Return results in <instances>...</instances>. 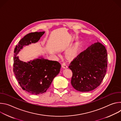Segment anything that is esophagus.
Listing matches in <instances>:
<instances>
[{
	"label": "esophagus",
	"mask_w": 121,
	"mask_h": 121,
	"mask_svg": "<svg viewBox=\"0 0 121 121\" xmlns=\"http://www.w3.org/2000/svg\"><path fill=\"white\" fill-rule=\"evenodd\" d=\"M62 67L63 68H68V65L66 64L65 63H63L62 64Z\"/></svg>",
	"instance_id": "obj_1"
}]
</instances>
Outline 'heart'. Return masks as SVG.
I'll return each mask as SVG.
<instances>
[{"mask_svg": "<svg viewBox=\"0 0 121 121\" xmlns=\"http://www.w3.org/2000/svg\"><path fill=\"white\" fill-rule=\"evenodd\" d=\"M76 54V46H74L72 49L69 51L68 53V56L70 58L73 57Z\"/></svg>", "mask_w": 121, "mask_h": 121, "instance_id": "obj_1", "label": "heart"}]
</instances>
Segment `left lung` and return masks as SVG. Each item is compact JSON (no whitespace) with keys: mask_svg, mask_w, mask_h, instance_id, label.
<instances>
[{"mask_svg":"<svg viewBox=\"0 0 121 121\" xmlns=\"http://www.w3.org/2000/svg\"><path fill=\"white\" fill-rule=\"evenodd\" d=\"M108 57L104 46L98 42L80 53L68 67L73 75L71 83L80 92H88L99 86L106 72Z\"/></svg>","mask_w":121,"mask_h":121,"instance_id":"1","label":"left lung"}]
</instances>
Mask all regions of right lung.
Returning <instances> with one entry per match:
<instances>
[{"label": "right lung", "mask_w": 121, "mask_h": 121, "mask_svg": "<svg viewBox=\"0 0 121 121\" xmlns=\"http://www.w3.org/2000/svg\"><path fill=\"white\" fill-rule=\"evenodd\" d=\"M44 33L35 32L27 34L14 50L13 72L16 78L23 90L32 94L46 92L61 67L58 62L49 60L42 56L28 62L21 60L18 56L24 47L37 43Z\"/></svg>", "instance_id": "obj_1"}]
</instances>
